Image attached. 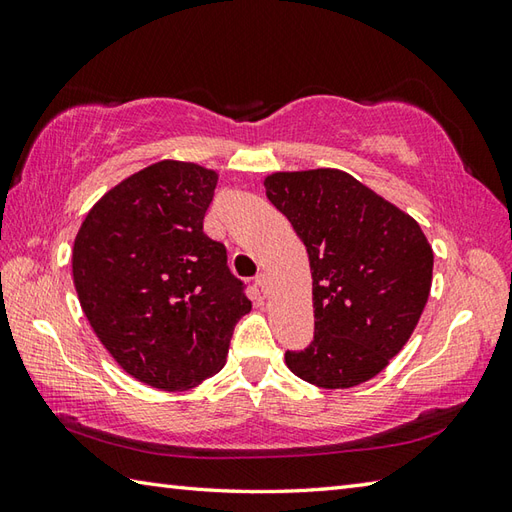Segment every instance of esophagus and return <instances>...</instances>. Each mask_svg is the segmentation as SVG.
I'll return each mask as SVG.
<instances>
[{"label":"esophagus","instance_id":"1","mask_svg":"<svg viewBox=\"0 0 512 512\" xmlns=\"http://www.w3.org/2000/svg\"><path fill=\"white\" fill-rule=\"evenodd\" d=\"M255 284H257L259 288H262V292H264V295H266V292H268V284H270V279H268V275H266V273H262V275H257V277H255Z\"/></svg>","mask_w":512,"mask_h":512}]
</instances>
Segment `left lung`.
Masks as SVG:
<instances>
[{"mask_svg": "<svg viewBox=\"0 0 512 512\" xmlns=\"http://www.w3.org/2000/svg\"><path fill=\"white\" fill-rule=\"evenodd\" d=\"M308 250L314 339L286 352L295 376L347 389L383 372L427 306L433 250L420 224L339 169L277 171L264 180Z\"/></svg>", "mask_w": 512, "mask_h": 512, "instance_id": "8db88e82", "label": "left lung"}]
</instances>
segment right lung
Masks as SVG:
<instances>
[{
	"label": "right lung",
	"mask_w": 512,
	"mask_h": 512,
	"mask_svg": "<svg viewBox=\"0 0 512 512\" xmlns=\"http://www.w3.org/2000/svg\"><path fill=\"white\" fill-rule=\"evenodd\" d=\"M215 184L195 162H154L107 191L74 237V288L94 334L129 376L162 391L220 372L250 312L224 244L202 231Z\"/></svg>",
	"instance_id": "1"
}]
</instances>
